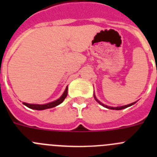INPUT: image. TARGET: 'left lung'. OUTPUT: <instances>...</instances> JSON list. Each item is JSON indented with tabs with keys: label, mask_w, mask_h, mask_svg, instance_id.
<instances>
[{
	"label": "left lung",
	"mask_w": 157,
	"mask_h": 157,
	"mask_svg": "<svg viewBox=\"0 0 157 157\" xmlns=\"http://www.w3.org/2000/svg\"><path fill=\"white\" fill-rule=\"evenodd\" d=\"M94 99L96 100V101L97 102H98V103L100 104V105H101L103 107H105V108H106V109H112V110H121V109H127V108H128V107L131 106V105H134V104L137 102V101H135V102H133V103L130 104V105H123V106H120V107H111V106H108V105H104L103 103H101V101H98V98H96V95L95 94H94Z\"/></svg>",
	"instance_id": "obj_1"
}]
</instances>
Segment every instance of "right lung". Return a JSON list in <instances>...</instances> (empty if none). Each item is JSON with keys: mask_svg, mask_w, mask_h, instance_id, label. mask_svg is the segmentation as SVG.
Segmentation results:
<instances>
[{"mask_svg": "<svg viewBox=\"0 0 157 157\" xmlns=\"http://www.w3.org/2000/svg\"><path fill=\"white\" fill-rule=\"evenodd\" d=\"M67 95V86L65 89L64 92L62 94L61 97L59 98H58L56 101H52V102H49V103L45 104V105H37V104H28L26 103V102H23V104L24 105H26L27 107L30 108L31 109H34V110H45V109H52L54 107L57 106L59 104H61L64 99L66 98Z\"/></svg>", "mask_w": 157, "mask_h": 157, "instance_id": "add662e5", "label": "right lung"}]
</instances>
